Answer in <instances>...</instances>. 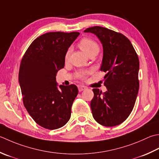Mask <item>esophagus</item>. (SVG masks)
<instances>
[{"mask_svg": "<svg viewBox=\"0 0 159 159\" xmlns=\"http://www.w3.org/2000/svg\"><path fill=\"white\" fill-rule=\"evenodd\" d=\"M86 88H87L84 85H78V89H79V92H82V91H83V90H85Z\"/></svg>", "mask_w": 159, "mask_h": 159, "instance_id": "esophagus-1", "label": "esophagus"}]
</instances>
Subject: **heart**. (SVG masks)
<instances>
[{
  "label": "heart",
  "mask_w": 159,
  "mask_h": 159,
  "mask_svg": "<svg viewBox=\"0 0 159 159\" xmlns=\"http://www.w3.org/2000/svg\"><path fill=\"white\" fill-rule=\"evenodd\" d=\"M79 47L82 49V50L88 54V56L94 52H98L99 50V45L94 40L89 38H83L80 40L79 43ZM70 49H69L65 53V60L67 61L70 57ZM89 71H80L78 74V77L80 79H85L86 74Z\"/></svg>",
  "instance_id": "b5f03b06"
}]
</instances>
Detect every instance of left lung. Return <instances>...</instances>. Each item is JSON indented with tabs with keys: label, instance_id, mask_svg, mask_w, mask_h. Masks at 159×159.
<instances>
[{
	"label": "left lung",
	"instance_id": "8db88e82",
	"mask_svg": "<svg viewBox=\"0 0 159 159\" xmlns=\"http://www.w3.org/2000/svg\"><path fill=\"white\" fill-rule=\"evenodd\" d=\"M84 32L94 34L101 40L103 48L101 70L107 73L104 77L107 91L93 89L94 95L90 102L93 117L103 126L120 125L131 114L138 94V55L122 34L99 26Z\"/></svg>",
	"mask_w": 159,
	"mask_h": 159
}]
</instances>
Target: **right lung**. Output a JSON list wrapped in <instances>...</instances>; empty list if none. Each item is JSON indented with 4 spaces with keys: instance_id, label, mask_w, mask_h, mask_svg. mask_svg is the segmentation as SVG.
Returning a JSON list of instances; mask_svg holds the SVG:
<instances>
[{
    "instance_id": "1",
    "label": "right lung",
    "mask_w": 159,
    "mask_h": 159,
    "mask_svg": "<svg viewBox=\"0 0 159 159\" xmlns=\"http://www.w3.org/2000/svg\"><path fill=\"white\" fill-rule=\"evenodd\" d=\"M79 32H48L31 43L22 58L19 80L25 107L43 127L56 129L64 126L79 92L75 85L59 88L58 70L65 66V55Z\"/></svg>"
}]
</instances>
